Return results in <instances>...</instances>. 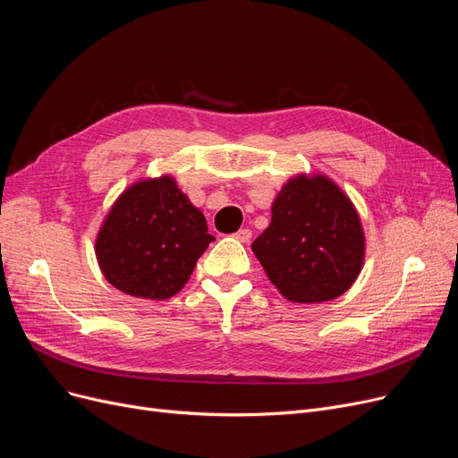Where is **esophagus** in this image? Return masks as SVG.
Wrapping results in <instances>:
<instances>
[{
  "mask_svg": "<svg viewBox=\"0 0 458 458\" xmlns=\"http://www.w3.org/2000/svg\"><path fill=\"white\" fill-rule=\"evenodd\" d=\"M234 238H238V241H241V242H250L251 231L250 229H241L238 233H234Z\"/></svg>",
  "mask_w": 458,
  "mask_h": 458,
  "instance_id": "obj_1",
  "label": "esophagus"
}]
</instances>
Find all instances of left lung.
I'll return each instance as SVG.
<instances>
[{"mask_svg": "<svg viewBox=\"0 0 458 458\" xmlns=\"http://www.w3.org/2000/svg\"><path fill=\"white\" fill-rule=\"evenodd\" d=\"M251 250L291 301H328L351 289L365 255L360 216L328 177L300 175L281 188L272 222Z\"/></svg>", "mask_w": 458, "mask_h": 458, "instance_id": "1", "label": "left lung"}]
</instances>
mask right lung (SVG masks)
Instances as JSON below:
<instances>
[{
  "mask_svg": "<svg viewBox=\"0 0 458 458\" xmlns=\"http://www.w3.org/2000/svg\"><path fill=\"white\" fill-rule=\"evenodd\" d=\"M214 236L171 177L130 186L97 236L104 277L130 296L167 300L190 279Z\"/></svg>",
  "mask_w": 458,
  "mask_h": 458,
  "instance_id": "obj_1",
  "label": "right lung"
}]
</instances>
